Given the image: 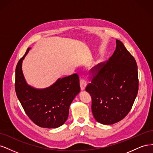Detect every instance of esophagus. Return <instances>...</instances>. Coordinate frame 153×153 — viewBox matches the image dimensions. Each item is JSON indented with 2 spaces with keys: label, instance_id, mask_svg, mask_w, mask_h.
Segmentation results:
<instances>
[{
  "label": "esophagus",
  "instance_id": "obj_1",
  "mask_svg": "<svg viewBox=\"0 0 153 153\" xmlns=\"http://www.w3.org/2000/svg\"><path fill=\"white\" fill-rule=\"evenodd\" d=\"M80 85L82 91H84L85 89V87L87 85V82L85 80L81 79L80 81Z\"/></svg>",
  "mask_w": 153,
  "mask_h": 153
}]
</instances>
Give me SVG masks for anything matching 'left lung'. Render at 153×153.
I'll use <instances>...</instances> for the list:
<instances>
[{
    "mask_svg": "<svg viewBox=\"0 0 153 153\" xmlns=\"http://www.w3.org/2000/svg\"><path fill=\"white\" fill-rule=\"evenodd\" d=\"M91 82L85 91L92 98V112L97 121L113 124L131 110L138 91L135 59L121 41L107 61L92 70Z\"/></svg>",
    "mask_w": 153,
    "mask_h": 153,
    "instance_id": "left-lung-1",
    "label": "left lung"
}]
</instances>
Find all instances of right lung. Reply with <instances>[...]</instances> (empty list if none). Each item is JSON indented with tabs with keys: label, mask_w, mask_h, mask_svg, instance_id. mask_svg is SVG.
<instances>
[{
	"label": "right lung",
	"mask_w": 153,
	"mask_h": 153,
	"mask_svg": "<svg viewBox=\"0 0 153 153\" xmlns=\"http://www.w3.org/2000/svg\"><path fill=\"white\" fill-rule=\"evenodd\" d=\"M30 48L18 61L15 70V91L23 108L32 122L39 127L56 128L66 122L69 106L80 91L76 73L62 78L45 89H35L27 84L23 75V60Z\"/></svg>",
	"instance_id": "obj_1"
}]
</instances>
